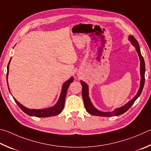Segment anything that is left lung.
<instances>
[{"mask_svg": "<svg viewBox=\"0 0 151 151\" xmlns=\"http://www.w3.org/2000/svg\"><path fill=\"white\" fill-rule=\"evenodd\" d=\"M130 42L132 43V44L135 46L137 51L138 55L139 56V59H140L141 62V85L139 90L137 92V94L134 97L132 100L129 101L127 104H125V106H123L122 108H119L115 109L114 111L111 112H102L100 111H98V109H96L93 105L92 104L91 102H90V98L88 97V88L87 84L84 83L83 81H81V83L83 86V90H82V96H83L84 104L86 110L88 112L89 114L93 116H104V117H110V116H119V115L124 114L125 111H127L129 109L131 108V106L133 105L134 102H135V100L137 99V98L141 95L142 88H143L144 84H145V64L143 57H142V55L141 53L140 47H139V45L137 42V41L134 37L133 35H130L129 37Z\"/></svg>", "mask_w": 151, "mask_h": 151, "instance_id": "left-lung-1", "label": "left lung"}]
</instances>
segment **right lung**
Segmentation results:
<instances>
[{"instance_id": "obj_1", "label": "right lung", "mask_w": 151, "mask_h": 151, "mask_svg": "<svg viewBox=\"0 0 151 151\" xmlns=\"http://www.w3.org/2000/svg\"><path fill=\"white\" fill-rule=\"evenodd\" d=\"M10 61L7 66V73H6L7 80H8V75H9V67ZM73 81H74V78L72 77L63 84V88H62L61 94L60 95L58 102H57V103L56 104V105H55L53 107H52V108L43 109H31L26 108V107H24V106L22 105L21 104L19 103L18 101H16V100L14 99V100L16 103L18 104L19 108H20L24 112V113L26 114L27 115H28V116H35V117H46L56 116V115L61 113L64 108L67 91L68 90V86H69V85L71 83H73ZM7 84H8V81H7Z\"/></svg>"}]
</instances>
